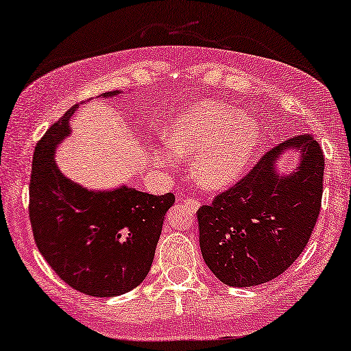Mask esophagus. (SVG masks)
Wrapping results in <instances>:
<instances>
[{
  "label": "esophagus",
  "mask_w": 351,
  "mask_h": 351,
  "mask_svg": "<svg viewBox=\"0 0 351 351\" xmlns=\"http://www.w3.org/2000/svg\"><path fill=\"white\" fill-rule=\"evenodd\" d=\"M182 203H185L186 206H190V208L193 209V210H196V209L199 208V203L195 198H185L184 201H182Z\"/></svg>",
  "instance_id": "1"
}]
</instances>
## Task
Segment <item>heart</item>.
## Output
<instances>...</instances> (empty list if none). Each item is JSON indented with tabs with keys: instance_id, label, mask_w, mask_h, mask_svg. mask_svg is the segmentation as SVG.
<instances>
[{
	"instance_id": "obj_1",
	"label": "heart",
	"mask_w": 351,
	"mask_h": 351,
	"mask_svg": "<svg viewBox=\"0 0 351 351\" xmlns=\"http://www.w3.org/2000/svg\"><path fill=\"white\" fill-rule=\"evenodd\" d=\"M262 138L261 123L254 114L222 102H198L177 113L166 141L177 156L198 155L191 169L203 189H223L246 171ZM161 161L172 162L170 152Z\"/></svg>"
}]
</instances>
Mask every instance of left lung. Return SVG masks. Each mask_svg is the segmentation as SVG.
Listing matches in <instances>:
<instances>
[{"label":"left lung","instance_id":"left-lung-1","mask_svg":"<svg viewBox=\"0 0 351 351\" xmlns=\"http://www.w3.org/2000/svg\"><path fill=\"white\" fill-rule=\"evenodd\" d=\"M294 147L300 166L281 175L276 161ZM324 156L313 136L271 148L237 185L198 209L199 247L223 285L251 287L275 280L297 261L313 232L323 196Z\"/></svg>","mask_w":351,"mask_h":351}]
</instances>
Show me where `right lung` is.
<instances>
[{"instance_id": "1", "label": "right lung", "mask_w": 351, "mask_h": 351, "mask_svg": "<svg viewBox=\"0 0 351 351\" xmlns=\"http://www.w3.org/2000/svg\"><path fill=\"white\" fill-rule=\"evenodd\" d=\"M119 90L104 93L113 97ZM66 110L33 153L30 222L38 251L62 281L93 297L132 291L152 268L167 209L176 196L131 186L95 191L75 184L56 165V147L70 134Z\"/></svg>"}]
</instances>
